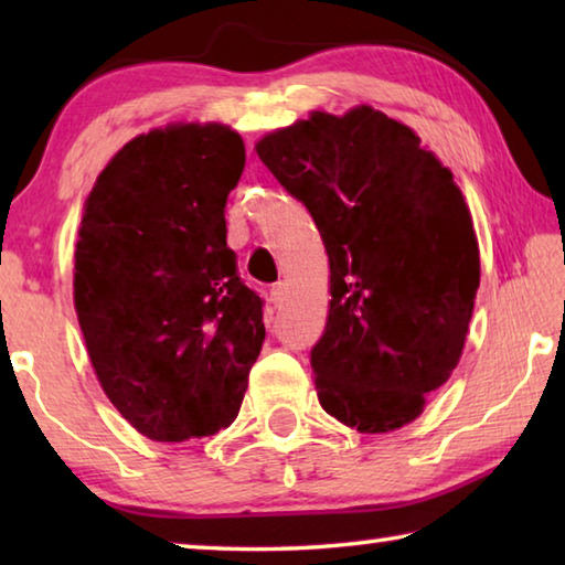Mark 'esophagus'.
I'll return each mask as SVG.
<instances>
[{"label":"esophagus","instance_id":"34e87169","mask_svg":"<svg viewBox=\"0 0 565 565\" xmlns=\"http://www.w3.org/2000/svg\"><path fill=\"white\" fill-rule=\"evenodd\" d=\"M269 296H271V303L274 306H281L286 301V286L284 284H276Z\"/></svg>","mask_w":565,"mask_h":565}]
</instances>
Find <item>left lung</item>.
<instances>
[{
  "instance_id": "8db88e82",
  "label": "left lung",
  "mask_w": 565,
  "mask_h": 565,
  "mask_svg": "<svg viewBox=\"0 0 565 565\" xmlns=\"http://www.w3.org/2000/svg\"><path fill=\"white\" fill-rule=\"evenodd\" d=\"M254 149L327 246L329 317L311 349L321 408L359 434L396 431L461 361L481 281L451 169L369 104L311 111Z\"/></svg>"
}]
</instances>
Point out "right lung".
Returning a JSON list of instances; mask_svg holds the SVG:
<instances>
[{
    "label": "right lung",
    "mask_w": 565,
    "mask_h": 565,
    "mask_svg": "<svg viewBox=\"0 0 565 565\" xmlns=\"http://www.w3.org/2000/svg\"><path fill=\"white\" fill-rule=\"evenodd\" d=\"M244 161L226 124L174 121L127 141L84 202L76 319L104 394L151 441L232 426L262 351V299L226 246Z\"/></svg>",
    "instance_id": "add662e5"
}]
</instances>
